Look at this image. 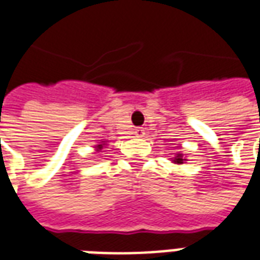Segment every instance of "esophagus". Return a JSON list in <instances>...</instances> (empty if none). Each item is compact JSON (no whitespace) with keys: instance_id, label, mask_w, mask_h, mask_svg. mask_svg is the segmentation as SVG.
<instances>
[{"instance_id":"esophagus-1","label":"esophagus","mask_w":260,"mask_h":260,"mask_svg":"<svg viewBox=\"0 0 260 260\" xmlns=\"http://www.w3.org/2000/svg\"><path fill=\"white\" fill-rule=\"evenodd\" d=\"M145 134H146V132H145V128H136L135 129L136 138H143V136H145Z\"/></svg>"}]
</instances>
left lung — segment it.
<instances>
[{
	"label": "left lung",
	"instance_id": "obj_1",
	"mask_svg": "<svg viewBox=\"0 0 260 260\" xmlns=\"http://www.w3.org/2000/svg\"><path fill=\"white\" fill-rule=\"evenodd\" d=\"M173 161H174L175 164H182L184 161H185V158L182 157V154H181V153H177V156H175Z\"/></svg>",
	"mask_w": 260,
	"mask_h": 260
}]
</instances>
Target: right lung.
Returning a JSON list of instances; mask_svg holds the SVG:
<instances>
[{"instance_id": "obj_1", "label": "right lung", "mask_w": 260, "mask_h": 260, "mask_svg": "<svg viewBox=\"0 0 260 260\" xmlns=\"http://www.w3.org/2000/svg\"><path fill=\"white\" fill-rule=\"evenodd\" d=\"M102 143H103V145H97V146H96V149H97V150H102V149H103V146H104V145H107V143H106V141H103Z\"/></svg>"}]
</instances>
